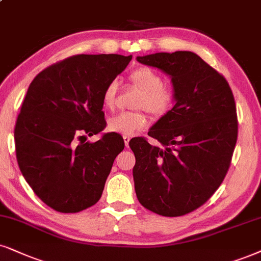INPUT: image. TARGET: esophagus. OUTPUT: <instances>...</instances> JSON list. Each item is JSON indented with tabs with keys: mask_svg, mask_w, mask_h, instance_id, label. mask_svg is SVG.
Listing matches in <instances>:
<instances>
[{
	"mask_svg": "<svg viewBox=\"0 0 261 261\" xmlns=\"http://www.w3.org/2000/svg\"><path fill=\"white\" fill-rule=\"evenodd\" d=\"M123 140H124L125 147H128V142H130V137H128V136H123Z\"/></svg>",
	"mask_w": 261,
	"mask_h": 261,
	"instance_id": "34e87169",
	"label": "esophagus"
}]
</instances>
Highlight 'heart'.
<instances>
[{"label":"heart","instance_id":"b5f03b06","mask_svg":"<svg viewBox=\"0 0 261 261\" xmlns=\"http://www.w3.org/2000/svg\"><path fill=\"white\" fill-rule=\"evenodd\" d=\"M130 82L140 94L135 102V108H143L151 115L159 118L170 111L173 105V94L164 88V81L160 74L148 67H138L130 73ZM117 81H111L106 85L102 95L103 106L112 108L117 96ZM148 123L143 112H120L108 118L107 127L112 133L133 136L137 131L146 127Z\"/></svg>","mask_w":261,"mask_h":261}]
</instances>
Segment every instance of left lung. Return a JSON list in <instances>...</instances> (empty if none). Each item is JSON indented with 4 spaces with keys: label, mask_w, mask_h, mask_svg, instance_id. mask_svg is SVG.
I'll use <instances>...</instances> for the list:
<instances>
[{
    "label": "left lung",
    "mask_w": 261,
    "mask_h": 261,
    "mask_svg": "<svg viewBox=\"0 0 261 261\" xmlns=\"http://www.w3.org/2000/svg\"><path fill=\"white\" fill-rule=\"evenodd\" d=\"M171 78L174 106L150 127V137L128 142L140 203L164 217L193 212L216 193L237 141V115L226 79L193 51L137 57Z\"/></svg>",
    "instance_id": "left-lung-1"
}]
</instances>
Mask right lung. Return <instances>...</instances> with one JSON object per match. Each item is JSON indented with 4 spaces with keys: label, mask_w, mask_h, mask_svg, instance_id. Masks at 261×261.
Returning a JSON list of instances; mask_svg holds the SVG:
<instances>
[{
    "label": "right lung",
    "mask_w": 261,
    "mask_h": 261,
    "mask_svg": "<svg viewBox=\"0 0 261 261\" xmlns=\"http://www.w3.org/2000/svg\"><path fill=\"white\" fill-rule=\"evenodd\" d=\"M133 55L81 54L49 66L31 82L14 130L16 160L35 194L53 210L81 212L100 200L124 149L106 127L102 95Z\"/></svg>",
    "instance_id": "add662e5"
}]
</instances>
